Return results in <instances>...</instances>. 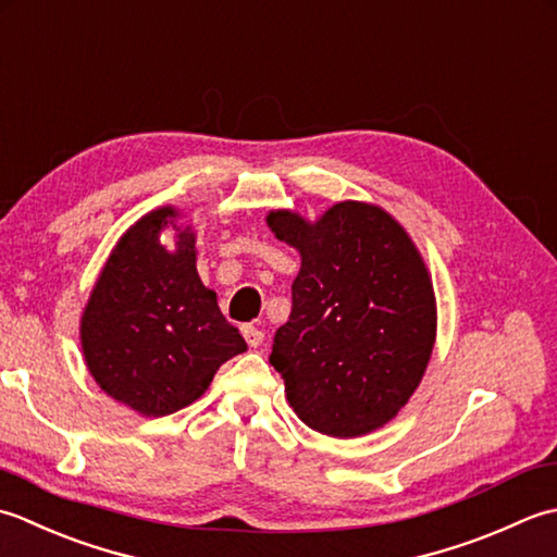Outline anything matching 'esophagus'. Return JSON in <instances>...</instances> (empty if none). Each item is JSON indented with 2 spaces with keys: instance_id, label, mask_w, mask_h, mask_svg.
Returning <instances> with one entry per match:
<instances>
[{
  "instance_id": "esophagus-1",
  "label": "esophagus",
  "mask_w": 557,
  "mask_h": 557,
  "mask_svg": "<svg viewBox=\"0 0 557 557\" xmlns=\"http://www.w3.org/2000/svg\"><path fill=\"white\" fill-rule=\"evenodd\" d=\"M243 336H245L247 346L257 348V346H262V342H264V329L262 326H255V324H245L243 326Z\"/></svg>"
}]
</instances>
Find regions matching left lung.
Instances as JSON below:
<instances>
[{
	"mask_svg": "<svg viewBox=\"0 0 557 557\" xmlns=\"http://www.w3.org/2000/svg\"><path fill=\"white\" fill-rule=\"evenodd\" d=\"M300 249L288 322L269 362L293 411L317 433L358 437L396 416L435 344V293L421 255L387 211L342 201L320 221L271 211Z\"/></svg>",
	"mask_w": 557,
	"mask_h": 557,
	"instance_id": "1",
	"label": "left lung"
}]
</instances>
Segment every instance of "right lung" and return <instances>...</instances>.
<instances>
[{"label":"right lung","instance_id":"right-lung-1","mask_svg":"<svg viewBox=\"0 0 557 557\" xmlns=\"http://www.w3.org/2000/svg\"><path fill=\"white\" fill-rule=\"evenodd\" d=\"M170 219L173 209H158L124 233L82 317L100 389L153 418L197 401L215 370L247 350L197 274L195 235L180 233L175 252L158 240L165 225L177 228Z\"/></svg>","mask_w":557,"mask_h":557}]
</instances>
